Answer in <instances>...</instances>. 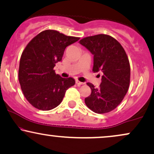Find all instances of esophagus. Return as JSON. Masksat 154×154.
Listing matches in <instances>:
<instances>
[{
	"label": "esophagus",
	"instance_id": "obj_1",
	"mask_svg": "<svg viewBox=\"0 0 154 154\" xmlns=\"http://www.w3.org/2000/svg\"><path fill=\"white\" fill-rule=\"evenodd\" d=\"M75 82H76V84H77V85H83V84H84V83L82 82H80V81L77 80V79H76Z\"/></svg>",
	"mask_w": 154,
	"mask_h": 154
}]
</instances>
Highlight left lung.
<instances>
[{
    "label": "left lung",
    "instance_id": "obj_1",
    "mask_svg": "<svg viewBox=\"0 0 154 154\" xmlns=\"http://www.w3.org/2000/svg\"><path fill=\"white\" fill-rule=\"evenodd\" d=\"M79 44L94 55L92 71L103 73L98 88L87 83L92 92L85 99V104L96 113L110 112L119 105L129 88L131 67L126 53L116 38L106 34L85 37Z\"/></svg>",
    "mask_w": 154,
    "mask_h": 154
}]
</instances>
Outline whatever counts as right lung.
I'll return each mask as SVG.
<instances>
[{
  "mask_svg": "<svg viewBox=\"0 0 154 154\" xmlns=\"http://www.w3.org/2000/svg\"><path fill=\"white\" fill-rule=\"evenodd\" d=\"M79 39L55 30L42 31L22 53L18 80L29 103L38 110H50L62 103L68 88L75 84L72 77L63 78L54 70L62 61L66 47Z\"/></svg>",
  "mask_w": 154,
  "mask_h": 154,
  "instance_id": "1",
  "label": "right lung"
}]
</instances>
